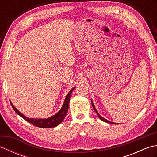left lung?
<instances>
[{
  "instance_id": "left-lung-1",
  "label": "left lung",
  "mask_w": 157,
  "mask_h": 157,
  "mask_svg": "<svg viewBox=\"0 0 157 157\" xmlns=\"http://www.w3.org/2000/svg\"><path fill=\"white\" fill-rule=\"evenodd\" d=\"M92 102V107H93V109H94V111H96V114L98 115V117L101 119V120H102L103 121H105V122H106V123H111V124H118V123H113V122H111V121H108V120H106V119H105V118H103L102 116H101V115L99 114L98 113V112L97 111V110L96 109V108H95V106H94V105L93 104V102H92V101H91Z\"/></svg>"
}]
</instances>
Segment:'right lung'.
Returning <instances> with one entry per match:
<instances>
[{"label": "right lung", "mask_w": 157, "mask_h": 157, "mask_svg": "<svg viewBox=\"0 0 157 157\" xmlns=\"http://www.w3.org/2000/svg\"><path fill=\"white\" fill-rule=\"evenodd\" d=\"M74 89H75V87L73 88L71 90L69 91L68 94H67L64 103H63L61 110H60V111L55 115H53L51 117H48L47 119H34V118L27 117L20 113L18 110L14 106H13L11 102V105L17 114L19 115L20 117H21L23 119H24L25 121L30 123L31 124L34 125L36 127H39V128H55V127L59 125L60 123L63 121V119H65V115H67V111H68L70 96H71V93Z\"/></svg>", "instance_id": "obj_1"}]
</instances>
